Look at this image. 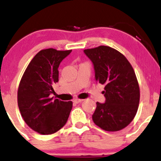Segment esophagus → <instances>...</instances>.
<instances>
[{"label": "esophagus", "mask_w": 161, "mask_h": 161, "mask_svg": "<svg viewBox=\"0 0 161 161\" xmlns=\"http://www.w3.org/2000/svg\"><path fill=\"white\" fill-rule=\"evenodd\" d=\"M83 101H84V100H82V99H74V103H80V102H82Z\"/></svg>", "instance_id": "34e87169"}]
</instances>
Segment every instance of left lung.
<instances>
[{
  "mask_svg": "<svg viewBox=\"0 0 161 161\" xmlns=\"http://www.w3.org/2000/svg\"><path fill=\"white\" fill-rule=\"evenodd\" d=\"M93 63L97 82L105 85V102H97L93 121L107 131L124 129L135 117L140 101L136 74L127 58L108 46L86 49Z\"/></svg>",
  "mask_w": 161,
  "mask_h": 161,
  "instance_id": "1",
  "label": "left lung"
}]
</instances>
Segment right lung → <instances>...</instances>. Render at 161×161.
<instances>
[{
	"label": "right lung",
	"instance_id": "add662e5",
	"mask_svg": "<svg viewBox=\"0 0 161 161\" xmlns=\"http://www.w3.org/2000/svg\"><path fill=\"white\" fill-rule=\"evenodd\" d=\"M53 48L39 51L23 74L18 91V103L26 124L41 134H51L65 125L71 101L53 100V85L58 82L60 62L71 52Z\"/></svg>",
	"mask_w": 161,
	"mask_h": 161
}]
</instances>
